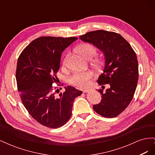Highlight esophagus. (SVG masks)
I'll use <instances>...</instances> for the list:
<instances>
[{
    "label": "esophagus",
    "instance_id": "obj_1",
    "mask_svg": "<svg viewBox=\"0 0 155 155\" xmlns=\"http://www.w3.org/2000/svg\"><path fill=\"white\" fill-rule=\"evenodd\" d=\"M90 91H91V89H88V88H87V89H84L83 90V92H85V93H86V92H90Z\"/></svg>",
    "mask_w": 155,
    "mask_h": 155
}]
</instances>
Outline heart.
<instances>
[{"instance_id":"b5f03b06","label":"heart","mask_w":155,"mask_h":155,"mask_svg":"<svg viewBox=\"0 0 155 155\" xmlns=\"http://www.w3.org/2000/svg\"><path fill=\"white\" fill-rule=\"evenodd\" d=\"M76 50L86 59H91L97 53V50L94 45L90 43H83L79 45ZM69 53L67 54L63 59V64L67 63L69 57ZM97 63V61L96 62ZM94 76V73L91 70L83 72H77L73 74L68 79V82L71 85L77 87L83 88L88 85L90 80Z\"/></svg>"}]
</instances>
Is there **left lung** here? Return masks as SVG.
<instances>
[{
	"instance_id": "left-lung-1",
	"label": "left lung",
	"mask_w": 155,
	"mask_h": 155,
	"mask_svg": "<svg viewBox=\"0 0 155 155\" xmlns=\"http://www.w3.org/2000/svg\"><path fill=\"white\" fill-rule=\"evenodd\" d=\"M84 42L91 43L105 55V67L97 79L100 85L109 84L104 92L98 90L102 99L93 105L97 114L114 118L122 112L134 96L138 80L137 55L130 44L119 34L105 30L89 31L79 36Z\"/></svg>"
}]
</instances>
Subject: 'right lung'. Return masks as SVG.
Instances as JSON below:
<instances>
[{
    "label": "right lung",
    "instance_id": "1",
    "mask_svg": "<svg viewBox=\"0 0 155 155\" xmlns=\"http://www.w3.org/2000/svg\"><path fill=\"white\" fill-rule=\"evenodd\" d=\"M77 37H40L28 45L18 57L16 80L21 101L37 122L49 128H58L72 115L73 102L82 92L73 87L65 91L54 86L63 51ZM59 91L58 92V93Z\"/></svg>",
    "mask_w": 155,
    "mask_h": 155
}]
</instances>
